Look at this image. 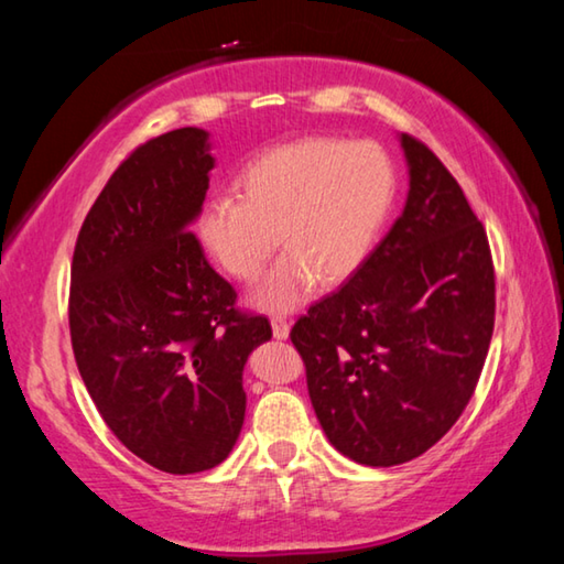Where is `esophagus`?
Listing matches in <instances>:
<instances>
[{
    "mask_svg": "<svg viewBox=\"0 0 564 564\" xmlns=\"http://www.w3.org/2000/svg\"><path fill=\"white\" fill-rule=\"evenodd\" d=\"M271 328H273L275 340H285V338H289V333H291V323L281 318V316H275V318H271Z\"/></svg>",
    "mask_w": 564,
    "mask_h": 564,
    "instance_id": "esophagus-1",
    "label": "esophagus"
}]
</instances>
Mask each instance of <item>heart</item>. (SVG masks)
Masks as SVG:
<instances>
[{
    "instance_id": "1",
    "label": "heart",
    "mask_w": 564,
    "mask_h": 564,
    "mask_svg": "<svg viewBox=\"0 0 564 564\" xmlns=\"http://www.w3.org/2000/svg\"><path fill=\"white\" fill-rule=\"evenodd\" d=\"M238 198H214L198 218L204 251L251 283L279 246L289 248L251 303L291 313L313 299L318 279L340 283L378 241L395 202V166L376 141L299 139L256 156L236 178Z\"/></svg>"
}]
</instances>
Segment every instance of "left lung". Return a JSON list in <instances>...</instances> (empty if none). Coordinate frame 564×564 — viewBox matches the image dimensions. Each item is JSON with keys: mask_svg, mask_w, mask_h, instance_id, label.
Here are the masks:
<instances>
[{"mask_svg": "<svg viewBox=\"0 0 564 564\" xmlns=\"http://www.w3.org/2000/svg\"><path fill=\"white\" fill-rule=\"evenodd\" d=\"M403 214L340 291L291 330L323 433L350 460H413L473 398L495 326L482 224L441 159L398 133Z\"/></svg>", "mask_w": 564, "mask_h": 564, "instance_id": "obj_1", "label": "left lung"}]
</instances>
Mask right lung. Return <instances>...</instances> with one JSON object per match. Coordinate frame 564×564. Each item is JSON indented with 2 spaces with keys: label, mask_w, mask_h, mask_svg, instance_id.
<instances>
[{
  "label": "right lung",
  "mask_w": 564,
  "mask_h": 564,
  "mask_svg": "<svg viewBox=\"0 0 564 564\" xmlns=\"http://www.w3.org/2000/svg\"><path fill=\"white\" fill-rule=\"evenodd\" d=\"M216 159L212 133L169 131L113 171L76 238V366L111 433L156 470L224 463L246 417L243 368L271 340L191 234Z\"/></svg>",
  "instance_id": "obj_1"
}]
</instances>
